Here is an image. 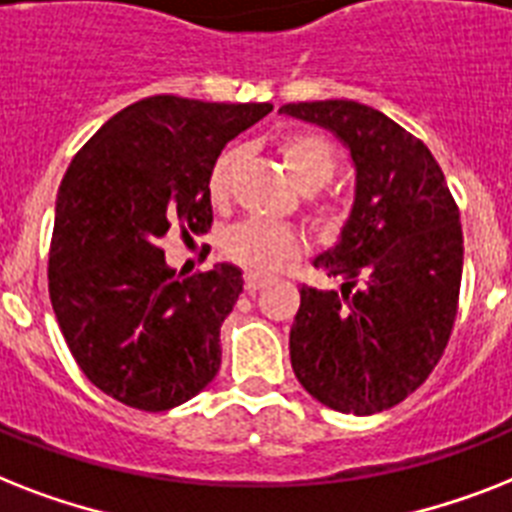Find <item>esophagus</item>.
I'll return each mask as SVG.
<instances>
[{"mask_svg":"<svg viewBox=\"0 0 512 512\" xmlns=\"http://www.w3.org/2000/svg\"><path fill=\"white\" fill-rule=\"evenodd\" d=\"M265 284H268V276H260V273H247V276H244V289H247L249 294H255L257 289H263Z\"/></svg>","mask_w":512,"mask_h":512,"instance_id":"34e87169","label":"esophagus"}]
</instances>
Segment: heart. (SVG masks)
I'll use <instances>...</instances> for the list:
<instances>
[{
  "instance_id": "1",
  "label": "heart",
  "mask_w": 512,
  "mask_h": 512,
  "mask_svg": "<svg viewBox=\"0 0 512 512\" xmlns=\"http://www.w3.org/2000/svg\"><path fill=\"white\" fill-rule=\"evenodd\" d=\"M278 155L284 160L286 170L292 173L294 184L302 191L323 189L339 168V152H336L334 141L323 134H315V131H292V134L281 136ZM239 162H242L239 147H228L213 162L210 176H207V191L215 205H223L231 197ZM313 215L326 228L336 223L334 210L328 205H313ZM299 244L302 242L294 228L265 223V220H244L223 234V252L236 265H242L252 273H270V270L281 268L286 260L297 255Z\"/></svg>"
}]
</instances>
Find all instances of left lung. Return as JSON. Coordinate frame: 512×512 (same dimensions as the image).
<instances>
[{"label":"left lung","instance_id":"left-lung-1","mask_svg":"<svg viewBox=\"0 0 512 512\" xmlns=\"http://www.w3.org/2000/svg\"><path fill=\"white\" fill-rule=\"evenodd\" d=\"M278 112L350 149L355 199L339 242L313 265L339 289H299L294 376L331 410L373 415L413 394L439 363L458 313L463 231L439 162L384 112L350 99Z\"/></svg>","mask_w":512,"mask_h":512}]
</instances>
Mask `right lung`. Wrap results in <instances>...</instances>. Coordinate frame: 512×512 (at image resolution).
I'll use <instances>...</instances> for the list:
<instances>
[{
    "label": "right lung",
    "mask_w": 512,
    "mask_h": 512,
    "mask_svg": "<svg viewBox=\"0 0 512 512\" xmlns=\"http://www.w3.org/2000/svg\"><path fill=\"white\" fill-rule=\"evenodd\" d=\"M273 110L147 97L112 115L62 178L49 299L91 384L139 410H170L220 368V326L242 294L236 265L178 278L160 242L207 234V176L220 149Z\"/></svg>",
    "instance_id": "right-lung-1"
}]
</instances>
